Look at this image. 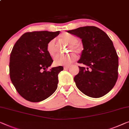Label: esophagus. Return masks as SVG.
Here are the masks:
<instances>
[{
    "mask_svg": "<svg viewBox=\"0 0 129 129\" xmlns=\"http://www.w3.org/2000/svg\"><path fill=\"white\" fill-rule=\"evenodd\" d=\"M70 68V65H65V66L64 67V70H68V69H69Z\"/></svg>",
    "mask_w": 129,
    "mask_h": 129,
    "instance_id": "1",
    "label": "esophagus"
}]
</instances>
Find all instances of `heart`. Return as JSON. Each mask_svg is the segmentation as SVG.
I'll use <instances>...</instances> for the list:
<instances>
[{"instance_id":"b5f03b06","label":"heart","mask_w":129,"mask_h":129,"mask_svg":"<svg viewBox=\"0 0 129 129\" xmlns=\"http://www.w3.org/2000/svg\"><path fill=\"white\" fill-rule=\"evenodd\" d=\"M60 39L65 43L69 44L71 49L72 51L76 53L79 52L81 47L79 44L77 43L78 38L75 36L65 32L60 36ZM47 50L49 54L51 56L55 54V46L54 40H51L49 42L47 46ZM75 59V57L74 55L67 56L64 55H58L54 59V64L55 65H67L72 62Z\"/></svg>"}]
</instances>
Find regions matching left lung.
<instances>
[{
  "label": "left lung",
  "instance_id": "left-lung-1",
  "mask_svg": "<svg viewBox=\"0 0 129 129\" xmlns=\"http://www.w3.org/2000/svg\"><path fill=\"white\" fill-rule=\"evenodd\" d=\"M67 32L82 39L83 50L74 77L78 89L92 98H100L112 89L118 79V56L107 34L94 26L80 27Z\"/></svg>",
  "mask_w": 129,
  "mask_h": 129
}]
</instances>
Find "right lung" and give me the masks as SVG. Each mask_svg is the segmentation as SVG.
Wrapping results in <instances>:
<instances>
[{"instance_id":"1","label":"right lung","mask_w":129,"mask_h":129,"mask_svg":"<svg viewBox=\"0 0 129 129\" xmlns=\"http://www.w3.org/2000/svg\"><path fill=\"white\" fill-rule=\"evenodd\" d=\"M59 31L26 32L21 36L10 57L11 81L21 97L37 103L54 93L58 83V75L62 66L47 69L53 62L47 50V44Z\"/></svg>"}]
</instances>
